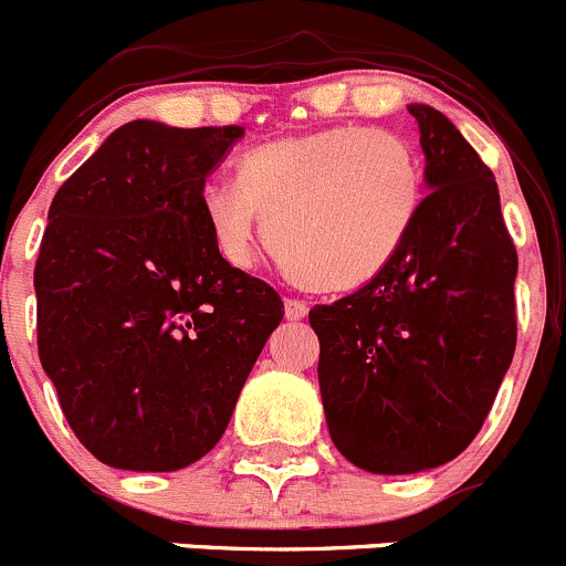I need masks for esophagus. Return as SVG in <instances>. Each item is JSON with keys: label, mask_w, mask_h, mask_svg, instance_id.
<instances>
[{"label": "esophagus", "mask_w": 566, "mask_h": 566, "mask_svg": "<svg viewBox=\"0 0 566 566\" xmlns=\"http://www.w3.org/2000/svg\"><path fill=\"white\" fill-rule=\"evenodd\" d=\"M307 302L305 300H294V296H289L285 300V318H291V322H300V318L307 316Z\"/></svg>", "instance_id": "esophagus-1"}]
</instances>
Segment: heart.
Instances as JSON below:
<instances>
[{
    "label": "heart",
    "mask_w": 566,
    "mask_h": 566,
    "mask_svg": "<svg viewBox=\"0 0 566 566\" xmlns=\"http://www.w3.org/2000/svg\"><path fill=\"white\" fill-rule=\"evenodd\" d=\"M427 203L416 145L371 126H329L272 139L237 159L233 184L200 189L217 253L250 270L264 239L311 291L338 294L377 281L405 250Z\"/></svg>",
    "instance_id": "heart-1"
}]
</instances>
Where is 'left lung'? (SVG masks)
Masks as SVG:
<instances>
[{
  "label": "left lung",
  "mask_w": 566,
  "mask_h": 566,
  "mask_svg": "<svg viewBox=\"0 0 566 566\" xmlns=\"http://www.w3.org/2000/svg\"><path fill=\"white\" fill-rule=\"evenodd\" d=\"M410 115L432 189L410 242L377 281L307 316L329 438L371 473L462 454L517 346V250L492 170L443 112Z\"/></svg>",
  "instance_id": "left-lung-1"
}]
</instances>
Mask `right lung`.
<instances>
[{
	"label": "right lung",
	"mask_w": 566,
	"mask_h": 566,
	"mask_svg": "<svg viewBox=\"0 0 566 566\" xmlns=\"http://www.w3.org/2000/svg\"><path fill=\"white\" fill-rule=\"evenodd\" d=\"M242 126L132 120L57 189L35 264L38 355L65 421L120 471H178L220 443L283 318L200 214Z\"/></svg>",
	"instance_id": "obj_1"
}]
</instances>
